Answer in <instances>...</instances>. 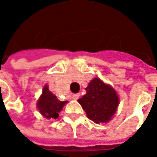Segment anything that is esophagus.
<instances>
[{"label":"esophagus","instance_id":"1","mask_svg":"<svg viewBox=\"0 0 157 157\" xmlns=\"http://www.w3.org/2000/svg\"><path fill=\"white\" fill-rule=\"evenodd\" d=\"M79 96H80V94H75L72 95V99L73 100H78V98H79Z\"/></svg>","mask_w":157,"mask_h":157}]
</instances>
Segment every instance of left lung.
Wrapping results in <instances>:
<instances>
[{
	"label": "left lung",
	"mask_w": 157,
	"mask_h": 157,
	"mask_svg": "<svg viewBox=\"0 0 157 157\" xmlns=\"http://www.w3.org/2000/svg\"><path fill=\"white\" fill-rule=\"evenodd\" d=\"M86 94L78 100L88 119L95 123L107 122L117 110L119 98L113 88L100 78H94L86 88Z\"/></svg>",
	"instance_id": "obj_1"
}]
</instances>
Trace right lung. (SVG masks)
Returning a JSON list of instances; mask_svg holds the SVG:
<instances>
[{"label": "right lung", "mask_w": 157, "mask_h": 157, "mask_svg": "<svg viewBox=\"0 0 157 157\" xmlns=\"http://www.w3.org/2000/svg\"><path fill=\"white\" fill-rule=\"evenodd\" d=\"M67 101H60L57 98L50 92L47 86L44 87L43 94L37 102V107L40 113L47 119H57L59 112Z\"/></svg>", "instance_id": "right-lung-1"}]
</instances>
